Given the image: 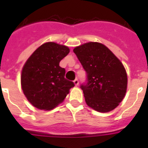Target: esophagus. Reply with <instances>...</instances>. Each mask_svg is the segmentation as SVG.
Wrapping results in <instances>:
<instances>
[{
	"mask_svg": "<svg viewBox=\"0 0 148 148\" xmlns=\"http://www.w3.org/2000/svg\"><path fill=\"white\" fill-rule=\"evenodd\" d=\"M74 84H75V86H78V84H79V82H78V79H75V80H74Z\"/></svg>",
	"mask_w": 148,
	"mask_h": 148,
	"instance_id": "esophagus-1",
	"label": "esophagus"
}]
</instances>
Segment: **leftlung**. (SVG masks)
<instances>
[{
	"label": "left lung",
	"mask_w": 148,
	"mask_h": 148,
	"mask_svg": "<svg viewBox=\"0 0 148 148\" xmlns=\"http://www.w3.org/2000/svg\"><path fill=\"white\" fill-rule=\"evenodd\" d=\"M73 52L87 73L86 83L81 88L87 105L100 113L114 110L127 91V77L122 63L98 42L84 44Z\"/></svg>",
	"instance_id": "1"
}]
</instances>
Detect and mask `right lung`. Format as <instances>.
<instances>
[{"instance_id": "right-lung-1", "label": "right lung", "mask_w": 148, "mask_h": 148, "mask_svg": "<svg viewBox=\"0 0 148 148\" xmlns=\"http://www.w3.org/2000/svg\"><path fill=\"white\" fill-rule=\"evenodd\" d=\"M70 49L54 42L39 47L26 61L21 82L27 100L38 109L49 110L61 104L74 87L64 78L65 69L59 63Z\"/></svg>"}]
</instances>
